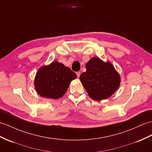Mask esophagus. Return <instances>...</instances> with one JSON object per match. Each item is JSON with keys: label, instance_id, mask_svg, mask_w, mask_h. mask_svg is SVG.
<instances>
[{"label": "esophagus", "instance_id": "34e87169", "mask_svg": "<svg viewBox=\"0 0 152 152\" xmlns=\"http://www.w3.org/2000/svg\"><path fill=\"white\" fill-rule=\"evenodd\" d=\"M76 74H77V77H78V78H79V77L80 75V72H78L76 73Z\"/></svg>", "mask_w": 152, "mask_h": 152}]
</instances>
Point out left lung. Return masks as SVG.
I'll return each instance as SVG.
<instances>
[{
  "label": "left lung",
  "mask_w": 152,
  "mask_h": 152,
  "mask_svg": "<svg viewBox=\"0 0 152 152\" xmlns=\"http://www.w3.org/2000/svg\"><path fill=\"white\" fill-rule=\"evenodd\" d=\"M86 68L80 80L92 99L100 101L108 99L119 87L120 75L110 62L93 57L86 63Z\"/></svg>",
  "instance_id": "1"
}]
</instances>
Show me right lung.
Returning a JSON list of instances; mask_svg holds the SVG:
<instances>
[{"instance_id":"add662e5","label":"right lung","mask_w":152,"mask_h":152,"mask_svg":"<svg viewBox=\"0 0 152 152\" xmlns=\"http://www.w3.org/2000/svg\"><path fill=\"white\" fill-rule=\"evenodd\" d=\"M77 75L69 68L57 61L40 68L34 80L35 90L44 98L57 99L67 91L71 81Z\"/></svg>"}]
</instances>
